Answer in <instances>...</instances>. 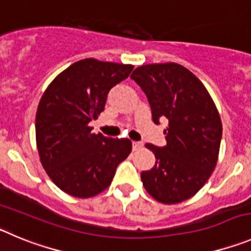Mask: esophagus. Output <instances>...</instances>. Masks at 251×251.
<instances>
[{"instance_id": "1", "label": "esophagus", "mask_w": 251, "mask_h": 251, "mask_svg": "<svg viewBox=\"0 0 251 251\" xmlns=\"http://www.w3.org/2000/svg\"><path fill=\"white\" fill-rule=\"evenodd\" d=\"M142 147H143V144H142L141 142H133V149H134V151H137V149H141Z\"/></svg>"}]
</instances>
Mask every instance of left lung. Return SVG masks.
<instances>
[{
    "instance_id": "obj_1",
    "label": "left lung",
    "mask_w": 251,
    "mask_h": 251,
    "mask_svg": "<svg viewBox=\"0 0 251 251\" xmlns=\"http://www.w3.org/2000/svg\"><path fill=\"white\" fill-rule=\"evenodd\" d=\"M130 78L146 93L154 123L168 121L167 146L146 144L155 164L142 172L144 188L159 203H181L203 188L217 165L219 112L204 84L178 63L141 66Z\"/></svg>"
}]
</instances>
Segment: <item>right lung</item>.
Wrapping results in <instances>:
<instances>
[{"instance_id":"add662e5","label":"right lung","mask_w":251,"mask_h":251,"mask_svg":"<svg viewBox=\"0 0 251 251\" xmlns=\"http://www.w3.org/2000/svg\"><path fill=\"white\" fill-rule=\"evenodd\" d=\"M133 68L82 59L59 73L43 93L36 113L37 149L46 173L64 193L75 198L102 193L132 151L129 139L94 134L89 122L104 110L110 88Z\"/></svg>"}]
</instances>
